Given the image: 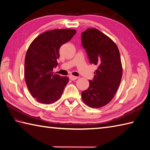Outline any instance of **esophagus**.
I'll return each mask as SVG.
<instances>
[{
	"label": "esophagus",
	"instance_id": "34e87169",
	"mask_svg": "<svg viewBox=\"0 0 150 150\" xmlns=\"http://www.w3.org/2000/svg\"><path fill=\"white\" fill-rule=\"evenodd\" d=\"M69 78L71 81H74V80H76V79H77L78 77H76V76H73V75H71L69 76Z\"/></svg>",
	"mask_w": 150,
	"mask_h": 150
}]
</instances>
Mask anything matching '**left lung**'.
I'll list each match as a JSON object with an SVG mask.
<instances>
[{"mask_svg":"<svg viewBox=\"0 0 150 150\" xmlns=\"http://www.w3.org/2000/svg\"><path fill=\"white\" fill-rule=\"evenodd\" d=\"M82 45L86 50L90 64L98 66L90 86L82 92L84 103L100 108L114 98L122 76L121 58L113 41L98 29L88 28L81 34Z\"/></svg>","mask_w":150,"mask_h":150,"instance_id":"obj_1","label":"left lung"}]
</instances>
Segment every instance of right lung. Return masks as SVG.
<instances>
[{
    "instance_id": "1",
    "label": "right lung",
    "mask_w": 150,
    "mask_h": 150,
    "mask_svg": "<svg viewBox=\"0 0 150 150\" xmlns=\"http://www.w3.org/2000/svg\"><path fill=\"white\" fill-rule=\"evenodd\" d=\"M73 29H54L39 35L29 46L25 60V78L29 92L36 100L51 104L62 94L67 77L54 75L59 49L74 36Z\"/></svg>"
}]
</instances>
